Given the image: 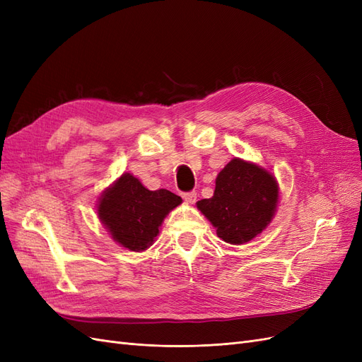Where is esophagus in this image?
Returning a JSON list of instances; mask_svg holds the SVG:
<instances>
[{"label": "esophagus", "mask_w": 362, "mask_h": 362, "mask_svg": "<svg viewBox=\"0 0 362 362\" xmlns=\"http://www.w3.org/2000/svg\"><path fill=\"white\" fill-rule=\"evenodd\" d=\"M181 196H182V199L185 201V202H190V204H193L194 201H196V192L193 190V192H185V193H181Z\"/></svg>", "instance_id": "obj_1"}]
</instances>
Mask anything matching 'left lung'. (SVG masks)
<instances>
[{"label":"left lung","mask_w":362,"mask_h":362,"mask_svg":"<svg viewBox=\"0 0 362 362\" xmlns=\"http://www.w3.org/2000/svg\"><path fill=\"white\" fill-rule=\"evenodd\" d=\"M278 204V182L257 164L234 158L217 175L210 199L198 208L217 229V235L231 245H243L264 229Z\"/></svg>","instance_id":"8db88e82"}]
</instances>
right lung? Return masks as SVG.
Masks as SVG:
<instances>
[{"instance_id":"1","label":"right lung","mask_w":362,"mask_h":362,"mask_svg":"<svg viewBox=\"0 0 362 362\" xmlns=\"http://www.w3.org/2000/svg\"><path fill=\"white\" fill-rule=\"evenodd\" d=\"M181 201L166 189L148 190L133 175L124 173L104 192L98 216L119 245L139 252L154 243L163 218Z\"/></svg>"}]
</instances>
